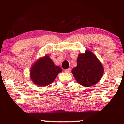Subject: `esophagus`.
<instances>
[{
	"instance_id": "34e87169",
	"label": "esophagus",
	"mask_w": 124,
	"mask_h": 124,
	"mask_svg": "<svg viewBox=\"0 0 124 124\" xmlns=\"http://www.w3.org/2000/svg\"><path fill=\"white\" fill-rule=\"evenodd\" d=\"M70 71H71V69L70 68L65 70V72H66V73H70Z\"/></svg>"
}]
</instances>
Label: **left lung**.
Returning a JSON list of instances; mask_svg holds the SVG:
<instances>
[{"label": "left lung", "mask_w": 124, "mask_h": 124, "mask_svg": "<svg viewBox=\"0 0 124 124\" xmlns=\"http://www.w3.org/2000/svg\"><path fill=\"white\" fill-rule=\"evenodd\" d=\"M77 66L73 68L72 73L79 84L90 87L96 84L101 79L104 68L101 62L93 52L89 50L79 54Z\"/></svg>", "instance_id": "left-lung-1"}]
</instances>
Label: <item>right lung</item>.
Listing matches in <instances>:
<instances>
[{"label": "right lung", "instance_id": "right-lung-1", "mask_svg": "<svg viewBox=\"0 0 124 124\" xmlns=\"http://www.w3.org/2000/svg\"><path fill=\"white\" fill-rule=\"evenodd\" d=\"M62 69L56 66L49 55L39 58L32 66L29 76L33 83L37 86H46L53 83Z\"/></svg>", "mask_w": 124, "mask_h": 124}]
</instances>
